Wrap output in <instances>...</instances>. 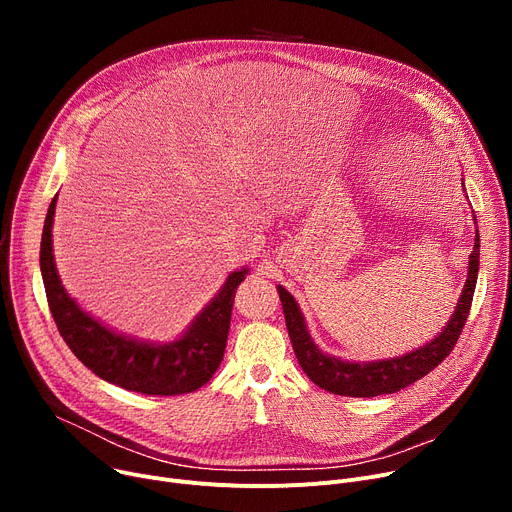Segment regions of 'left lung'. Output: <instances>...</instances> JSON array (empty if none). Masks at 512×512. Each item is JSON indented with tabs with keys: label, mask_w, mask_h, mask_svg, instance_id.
I'll list each match as a JSON object with an SVG mask.
<instances>
[{
	"label": "left lung",
	"mask_w": 512,
	"mask_h": 512,
	"mask_svg": "<svg viewBox=\"0 0 512 512\" xmlns=\"http://www.w3.org/2000/svg\"><path fill=\"white\" fill-rule=\"evenodd\" d=\"M477 270H479V236H475V245L469 255V276L459 299V305H456V311L450 317L448 326L438 334V338L417 348V351L388 359V361H375V363H348V361H340L336 357L321 353L307 332L305 319L301 315L297 301L292 299V294L286 288L278 286L294 355H297L303 371L307 373V378L319 388H324L332 394L369 398V396H380V394H392L407 388L417 380H421L429 371H434L452 353L456 340H459L467 324L469 309L473 303L475 282H477Z\"/></svg>",
	"instance_id": "8db88e82"
}]
</instances>
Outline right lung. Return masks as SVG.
<instances>
[{
    "label": "right lung",
    "instance_id": "right-lung-1",
    "mask_svg": "<svg viewBox=\"0 0 512 512\" xmlns=\"http://www.w3.org/2000/svg\"><path fill=\"white\" fill-rule=\"evenodd\" d=\"M51 199L41 236V274L53 321L76 359L101 380L130 392L149 396H176L201 388L218 371L230 330L234 294L247 270L230 274L203 313L182 338L172 344H147L103 328L80 309L64 290L51 253V226L56 213Z\"/></svg>",
    "mask_w": 512,
    "mask_h": 512
}]
</instances>
